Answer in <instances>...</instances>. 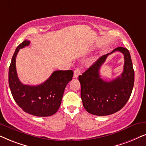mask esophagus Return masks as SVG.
I'll return each instance as SVG.
<instances>
[{"label": "esophagus", "instance_id": "1", "mask_svg": "<svg viewBox=\"0 0 146 146\" xmlns=\"http://www.w3.org/2000/svg\"><path fill=\"white\" fill-rule=\"evenodd\" d=\"M79 75H80V69L79 68H76L74 71V75H73V77H74V78H77Z\"/></svg>", "mask_w": 146, "mask_h": 146}]
</instances>
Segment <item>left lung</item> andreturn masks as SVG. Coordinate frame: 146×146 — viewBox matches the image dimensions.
<instances>
[{"mask_svg": "<svg viewBox=\"0 0 146 146\" xmlns=\"http://www.w3.org/2000/svg\"><path fill=\"white\" fill-rule=\"evenodd\" d=\"M115 51L124 55L123 71L120 76L106 82L100 78L99 69L107 56ZM134 70L128 50L118 47L110 53L103 55L82 75L79 76L81 84V98L85 109L97 116L115 113L126 104L131 94L134 85Z\"/></svg>", "mask_w": 146, "mask_h": 146, "instance_id": "obj_1", "label": "left lung"}]
</instances>
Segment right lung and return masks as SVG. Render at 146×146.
I'll list each match as a JSON object with an SVG mask.
<instances>
[{
    "label": "right lung",
    "mask_w": 146,
    "mask_h": 146,
    "mask_svg": "<svg viewBox=\"0 0 146 146\" xmlns=\"http://www.w3.org/2000/svg\"><path fill=\"white\" fill-rule=\"evenodd\" d=\"M25 40L17 47L9 69V85L17 104L23 111L36 117H49L56 113L61 104L64 89L73 76L72 70L55 71L46 82L38 86L24 85L18 78L16 56L19 49L27 46Z\"/></svg>",
    "instance_id": "1"
}]
</instances>
